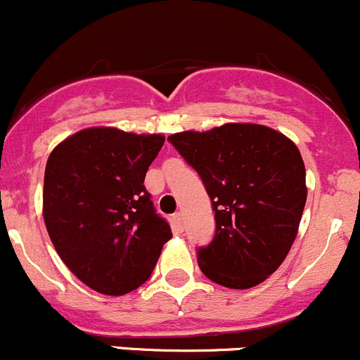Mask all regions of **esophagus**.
Masks as SVG:
<instances>
[{"mask_svg":"<svg viewBox=\"0 0 360 360\" xmlns=\"http://www.w3.org/2000/svg\"><path fill=\"white\" fill-rule=\"evenodd\" d=\"M173 219H175L176 228H179L180 231H181V229H184V214H181V212H176L175 216H173Z\"/></svg>","mask_w":360,"mask_h":360,"instance_id":"34e87169","label":"esophagus"}]
</instances>
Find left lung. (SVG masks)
<instances>
[{"label":"left lung","mask_w":360,"mask_h":360,"mask_svg":"<svg viewBox=\"0 0 360 360\" xmlns=\"http://www.w3.org/2000/svg\"><path fill=\"white\" fill-rule=\"evenodd\" d=\"M168 141L212 200L216 233L197 250L200 270L224 288H255L281 267L296 240L308 195L300 149L260 124L185 131Z\"/></svg>","instance_id":"1"}]
</instances>
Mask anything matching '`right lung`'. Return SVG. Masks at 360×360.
I'll list each match as a JSON object with an SVG mask.
<instances>
[{"label":"right lung","instance_id":"obj_1","mask_svg":"<svg viewBox=\"0 0 360 360\" xmlns=\"http://www.w3.org/2000/svg\"><path fill=\"white\" fill-rule=\"evenodd\" d=\"M163 143L160 134L90 127L47 160V233L66 267L96 292L122 296L143 285L172 238L144 187Z\"/></svg>","mask_w":360,"mask_h":360}]
</instances>
